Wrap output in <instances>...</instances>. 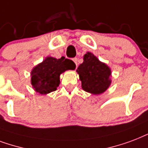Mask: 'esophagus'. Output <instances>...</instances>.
Returning <instances> with one entry per match:
<instances>
[{
	"label": "esophagus",
	"instance_id": "obj_1",
	"mask_svg": "<svg viewBox=\"0 0 148 148\" xmlns=\"http://www.w3.org/2000/svg\"><path fill=\"white\" fill-rule=\"evenodd\" d=\"M73 60H74V62L75 63V64H76V66H77V58H74Z\"/></svg>",
	"mask_w": 148,
	"mask_h": 148
}]
</instances>
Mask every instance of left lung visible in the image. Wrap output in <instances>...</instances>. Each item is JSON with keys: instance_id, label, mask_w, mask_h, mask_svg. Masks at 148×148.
<instances>
[{"instance_id": "8db88e82", "label": "left lung", "mask_w": 148, "mask_h": 148, "mask_svg": "<svg viewBox=\"0 0 148 148\" xmlns=\"http://www.w3.org/2000/svg\"><path fill=\"white\" fill-rule=\"evenodd\" d=\"M77 72L83 90L91 94H101L111 84L110 68L92 53L84 54V62L79 65Z\"/></svg>"}]
</instances>
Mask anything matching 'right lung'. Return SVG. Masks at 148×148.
I'll return each instance as SVG.
<instances>
[{
    "label": "right lung",
    "instance_id": "1",
    "mask_svg": "<svg viewBox=\"0 0 148 148\" xmlns=\"http://www.w3.org/2000/svg\"><path fill=\"white\" fill-rule=\"evenodd\" d=\"M76 65L71 60L62 56L56 59L47 56L43 61L34 67L31 72L32 88L40 95L56 91L60 84V75L67 70H74Z\"/></svg>",
    "mask_w": 148,
    "mask_h": 148
}]
</instances>
